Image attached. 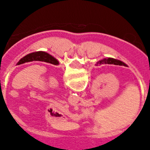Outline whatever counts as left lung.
<instances>
[{"label": "left lung", "instance_id": "1", "mask_svg": "<svg viewBox=\"0 0 150 150\" xmlns=\"http://www.w3.org/2000/svg\"><path fill=\"white\" fill-rule=\"evenodd\" d=\"M43 61L47 63H50L54 65H58L59 61L55 57L51 56L47 52L44 51H36L31 53L23 57L22 59H20L19 61L17 63V65L22 64L30 62V61Z\"/></svg>", "mask_w": 150, "mask_h": 150}]
</instances>
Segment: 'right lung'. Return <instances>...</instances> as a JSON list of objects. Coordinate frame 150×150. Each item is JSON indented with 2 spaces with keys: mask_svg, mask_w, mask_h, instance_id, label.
I'll return each instance as SVG.
<instances>
[{
  "mask_svg": "<svg viewBox=\"0 0 150 150\" xmlns=\"http://www.w3.org/2000/svg\"><path fill=\"white\" fill-rule=\"evenodd\" d=\"M115 64V65H123L125 66V67H128V65L126 64L125 63H124L123 61H119V60H117V59L111 58V57H108V58H103L102 60L99 61L96 64V65H99V64Z\"/></svg>",
  "mask_w": 150,
  "mask_h": 150,
  "instance_id": "add662e5",
  "label": "right lung"
}]
</instances>
